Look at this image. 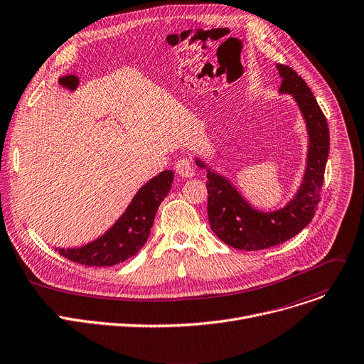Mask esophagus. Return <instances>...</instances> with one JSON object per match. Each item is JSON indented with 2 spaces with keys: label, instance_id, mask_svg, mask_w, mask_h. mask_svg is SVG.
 I'll list each match as a JSON object with an SVG mask.
<instances>
[{
  "label": "esophagus",
  "instance_id": "1",
  "mask_svg": "<svg viewBox=\"0 0 364 364\" xmlns=\"http://www.w3.org/2000/svg\"><path fill=\"white\" fill-rule=\"evenodd\" d=\"M176 171L180 177H184V178H190L195 176V166H193V162L187 158H181L177 161L176 164Z\"/></svg>",
  "mask_w": 364,
  "mask_h": 364
}]
</instances>
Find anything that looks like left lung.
<instances>
[{
	"label": "left lung",
	"mask_w": 364,
	"mask_h": 364,
	"mask_svg": "<svg viewBox=\"0 0 364 364\" xmlns=\"http://www.w3.org/2000/svg\"><path fill=\"white\" fill-rule=\"evenodd\" d=\"M282 79L279 92L291 95L304 118L309 148L303 181L284 208L263 212L252 206L235 186L215 173L202 159L196 165L206 168L208 216L212 231L225 245L238 250L269 249L297 235L316 213L329 154V129L307 83L288 65L277 64Z\"/></svg>",
	"instance_id": "1"
}]
</instances>
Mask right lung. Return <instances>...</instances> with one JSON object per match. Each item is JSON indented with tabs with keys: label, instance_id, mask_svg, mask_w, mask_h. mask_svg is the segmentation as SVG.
I'll return each mask as SVG.
<instances>
[{
	"label": "right lung",
	"instance_id": "obj_1",
	"mask_svg": "<svg viewBox=\"0 0 364 364\" xmlns=\"http://www.w3.org/2000/svg\"><path fill=\"white\" fill-rule=\"evenodd\" d=\"M174 181L171 169L141 186L115 224L101 237L75 249H55L63 257L85 266H114L133 257L149 238L156 210Z\"/></svg>",
	"mask_w": 364,
	"mask_h": 364
}]
</instances>
